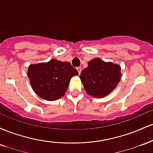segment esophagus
I'll list each match as a JSON object with an SVG mask.
<instances>
[{
    "instance_id": "1",
    "label": "esophagus",
    "mask_w": 153,
    "mask_h": 153,
    "mask_svg": "<svg viewBox=\"0 0 153 153\" xmlns=\"http://www.w3.org/2000/svg\"><path fill=\"white\" fill-rule=\"evenodd\" d=\"M77 71H78L79 74H80V73H81V68H80V67L77 68Z\"/></svg>"
}]
</instances>
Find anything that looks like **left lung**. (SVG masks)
<instances>
[{"label":"left lung","instance_id":"1","mask_svg":"<svg viewBox=\"0 0 153 153\" xmlns=\"http://www.w3.org/2000/svg\"><path fill=\"white\" fill-rule=\"evenodd\" d=\"M121 67L111 62L96 57L88 62L80 78L86 93L97 99L108 96L120 81Z\"/></svg>","mask_w":153,"mask_h":153}]
</instances>
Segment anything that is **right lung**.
<instances>
[{"mask_svg": "<svg viewBox=\"0 0 153 153\" xmlns=\"http://www.w3.org/2000/svg\"><path fill=\"white\" fill-rule=\"evenodd\" d=\"M27 74L35 94L47 101H56L65 96L72 77L78 72L69 62L52 59L30 65Z\"/></svg>", "mask_w": 153, "mask_h": 153, "instance_id": "add662e5", "label": "right lung"}]
</instances>
